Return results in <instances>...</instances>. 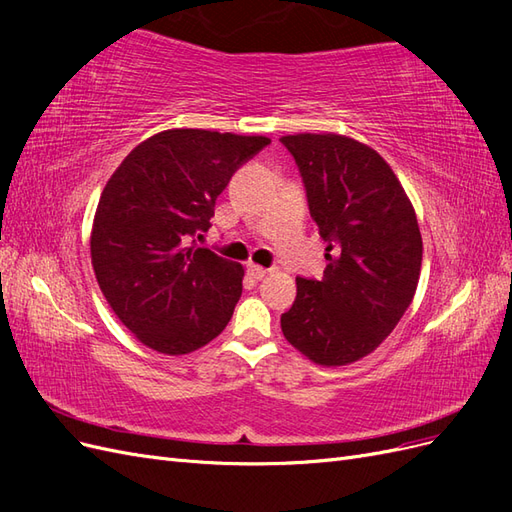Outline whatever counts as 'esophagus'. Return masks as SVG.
Segmentation results:
<instances>
[{
    "instance_id": "obj_1",
    "label": "esophagus",
    "mask_w": 512,
    "mask_h": 512,
    "mask_svg": "<svg viewBox=\"0 0 512 512\" xmlns=\"http://www.w3.org/2000/svg\"><path fill=\"white\" fill-rule=\"evenodd\" d=\"M267 273H269V271H267L265 267H258V265H247V275H250L254 282L262 280V277H265Z\"/></svg>"
}]
</instances>
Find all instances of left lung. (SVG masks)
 <instances>
[{
  "label": "left lung",
  "mask_w": 512,
  "mask_h": 512,
  "mask_svg": "<svg viewBox=\"0 0 512 512\" xmlns=\"http://www.w3.org/2000/svg\"><path fill=\"white\" fill-rule=\"evenodd\" d=\"M280 143L299 166L329 260L322 280L297 277L284 337L318 365L354 363L414 299L423 260L416 213L391 166L354 138L294 134Z\"/></svg>",
  "instance_id": "obj_1"
}]
</instances>
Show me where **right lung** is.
Segmentation results:
<instances>
[{
	"label": "right lung",
	"mask_w": 512,
	"mask_h": 512,
	"mask_svg": "<svg viewBox=\"0 0 512 512\" xmlns=\"http://www.w3.org/2000/svg\"><path fill=\"white\" fill-rule=\"evenodd\" d=\"M271 141L166 130L108 179L91 230V265L117 318L153 350L188 354L218 337L241 297L243 267L196 239L230 177Z\"/></svg>",
	"instance_id": "add662e5"
}]
</instances>
